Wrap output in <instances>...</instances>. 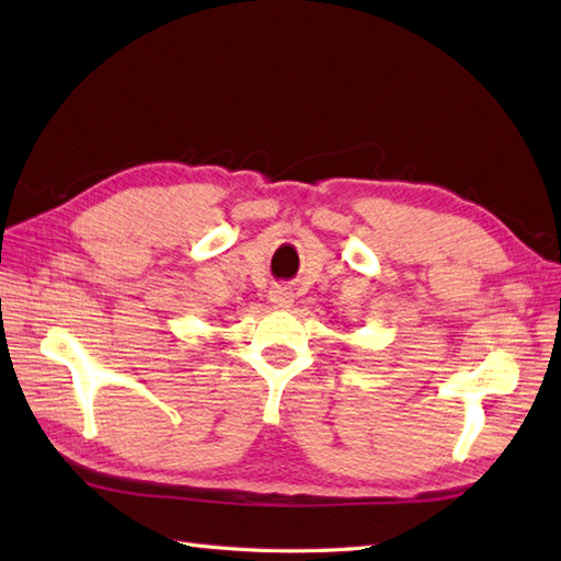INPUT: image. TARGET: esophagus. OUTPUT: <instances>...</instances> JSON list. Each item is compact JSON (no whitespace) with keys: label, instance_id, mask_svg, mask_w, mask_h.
Returning <instances> with one entry per match:
<instances>
[{"label":"esophagus","instance_id":"esophagus-1","mask_svg":"<svg viewBox=\"0 0 561 561\" xmlns=\"http://www.w3.org/2000/svg\"><path fill=\"white\" fill-rule=\"evenodd\" d=\"M270 301L274 308H282V311H287V308H291L294 304V291L287 289V287H274L270 291Z\"/></svg>","mask_w":561,"mask_h":561}]
</instances>
